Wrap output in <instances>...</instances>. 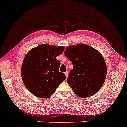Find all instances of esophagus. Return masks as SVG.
I'll return each mask as SVG.
<instances>
[{
  "mask_svg": "<svg viewBox=\"0 0 127 127\" xmlns=\"http://www.w3.org/2000/svg\"><path fill=\"white\" fill-rule=\"evenodd\" d=\"M64 74H65V75L66 77H68V72H65V73H64Z\"/></svg>",
  "mask_w": 127,
  "mask_h": 127,
  "instance_id": "esophagus-1",
  "label": "esophagus"
}]
</instances>
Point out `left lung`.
Instances as JSON below:
<instances>
[{
    "label": "left lung",
    "instance_id": "8db88e82",
    "mask_svg": "<svg viewBox=\"0 0 127 127\" xmlns=\"http://www.w3.org/2000/svg\"><path fill=\"white\" fill-rule=\"evenodd\" d=\"M64 54L73 66L67 80L73 92L83 98L95 94L103 86L107 74L102 54L84 43L68 46Z\"/></svg>",
    "mask_w": 127,
    "mask_h": 127
}]
</instances>
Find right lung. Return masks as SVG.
I'll use <instances>...</instances> for the list:
<instances>
[{
	"label": "right lung",
	"instance_id": "1",
	"mask_svg": "<svg viewBox=\"0 0 127 127\" xmlns=\"http://www.w3.org/2000/svg\"><path fill=\"white\" fill-rule=\"evenodd\" d=\"M64 50L63 46L47 43L33 48L26 54L21 74L24 85L32 94L38 98H49L65 80V74L59 71L60 62L56 59Z\"/></svg>",
	"mask_w": 127,
	"mask_h": 127
}]
</instances>
